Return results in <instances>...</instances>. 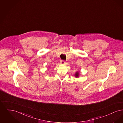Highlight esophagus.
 I'll list each match as a JSON object with an SVG mask.
<instances>
[{"instance_id":"obj_1","label":"esophagus","mask_w":123,"mask_h":123,"mask_svg":"<svg viewBox=\"0 0 123 123\" xmlns=\"http://www.w3.org/2000/svg\"><path fill=\"white\" fill-rule=\"evenodd\" d=\"M60 63H61V64H65V61H64V60H60Z\"/></svg>"}]
</instances>
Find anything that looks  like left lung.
I'll return each mask as SVG.
<instances>
[{
  "label": "left lung",
  "instance_id": "left-lung-1",
  "mask_svg": "<svg viewBox=\"0 0 123 123\" xmlns=\"http://www.w3.org/2000/svg\"><path fill=\"white\" fill-rule=\"evenodd\" d=\"M78 76H79V73L77 72H76V73L75 76H76V77H78Z\"/></svg>",
  "mask_w": 123,
  "mask_h": 123
}]
</instances>
